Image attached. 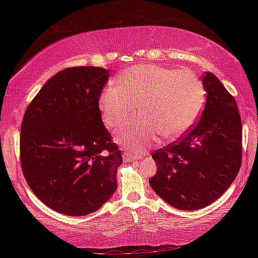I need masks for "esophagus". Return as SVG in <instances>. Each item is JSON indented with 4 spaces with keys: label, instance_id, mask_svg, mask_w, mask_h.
Wrapping results in <instances>:
<instances>
[{
    "label": "esophagus",
    "instance_id": "esophagus-1",
    "mask_svg": "<svg viewBox=\"0 0 258 258\" xmlns=\"http://www.w3.org/2000/svg\"><path fill=\"white\" fill-rule=\"evenodd\" d=\"M123 157H124V159H126L127 161L141 159V156L134 154V152H131V151H125L124 154H123Z\"/></svg>",
    "mask_w": 258,
    "mask_h": 258
}]
</instances>
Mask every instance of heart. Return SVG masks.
I'll list each match as a JSON object with an SVG mask.
<instances>
[{
  "label": "heart",
  "mask_w": 258,
  "mask_h": 258,
  "mask_svg": "<svg viewBox=\"0 0 258 258\" xmlns=\"http://www.w3.org/2000/svg\"><path fill=\"white\" fill-rule=\"evenodd\" d=\"M118 86L109 85L99 97L104 124L111 128L133 120L117 132V141L142 150L158 137L175 140L198 120L206 102L203 82L190 69H176L152 63H139L120 74Z\"/></svg>",
  "instance_id": "heart-1"
}]
</instances>
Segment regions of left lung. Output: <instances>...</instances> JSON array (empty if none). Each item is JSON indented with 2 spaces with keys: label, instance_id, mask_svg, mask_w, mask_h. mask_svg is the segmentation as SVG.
<instances>
[{
  "label": "left lung",
  "instance_id": "obj_1",
  "mask_svg": "<svg viewBox=\"0 0 258 258\" xmlns=\"http://www.w3.org/2000/svg\"><path fill=\"white\" fill-rule=\"evenodd\" d=\"M206 103L198 123L180 141L152 154V189L174 208L197 211L232 184L241 165L242 127L234 98L209 72L203 75Z\"/></svg>",
  "mask_w": 258,
  "mask_h": 258
}]
</instances>
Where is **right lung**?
<instances>
[{"label": "right lung", "instance_id": "add662e5", "mask_svg": "<svg viewBox=\"0 0 258 258\" xmlns=\"http://www.w3.org/2000/svg\"><path fill=\"white\" fill-rule=\"evenodd\" d=\"M108 78L104 68H67L51 77L26 109L20 133L24 176L34 195L60 214L93 213L117 189L123 158L99 109Z\"/></svg>", "mask_w": 258, "mask_h": 258}]
</instances>
